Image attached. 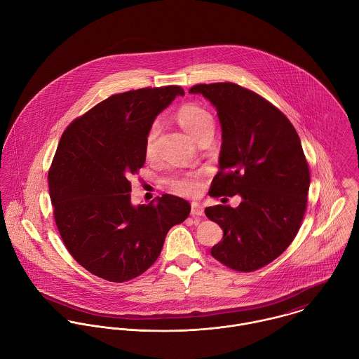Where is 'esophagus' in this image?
Returning a JSON list of instances; mask_svg holds the SVG:
<instances>
[{"label":"esophagus","instance_id":"esophagus-1","mask_svg":"<svg viewBox=\"0 0 359 359\" xmlns=\"http://www.w3.org/2000/svg\"><path fill=\"white\" fill-rule=\"evenodd\" d=\"M191 215L193 216H203L204 215V207L198 203H193L191 204Z\"/></svg>","mask_w":359,"mask_h":359}]
</instances>
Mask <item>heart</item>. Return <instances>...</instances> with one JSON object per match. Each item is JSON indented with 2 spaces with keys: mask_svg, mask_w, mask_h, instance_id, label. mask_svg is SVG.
<instances>
[{
  "mask_svg": "<svg viewBox=\"0 0 359 359\" xmlns=\"http://www.w3.org/2000/svg\"><path fill=\"white\" fill-rule=\"evenodd\" d=\"M177 123L187 132L194 140H197L203 133L210 129H214V119L211 114L197 104H186L179 108L176 112ZM159 133V123L154 122L145 136V155L154 156L155 154V142ZM169 186L179 194L193 196L200 191L201 180L196 173L176 175L169 179Z\"/></svg>",
  "mask_w": 359,
  "mask_h": 359,
  "instance_id": "heart-1",
  "label": "heart"
}]
</instances>
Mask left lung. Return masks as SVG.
<instances>
[{
  "label": "left lung",
  "mask_w": 359,
  "mask_h": 359,
  "mask_svg": "<svg viewBox=\"0 0 359 359\" xmlns=\"http://www.w3.org/2000/svg\"><path fill=\"white\" fill-rule=\"evenodd\" d=\"M189 93L215 107L222 128L210 196L241 197L237 208H205L223 229L211 254L234 271H257L291 244L305 214L311 179L301 140L276 107L238 84H197Z\"/></svg>",
  "instance_id": "8db88e82"
}]
</instances>
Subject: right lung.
Wrapping results in <instances>:
<instances>
[{"label":"right lung","mask_w":359,"mask_h":359,"mask_svg":"<svg viewBox=\"0 0 359 359\" xmlns=\"http://www.w3.org/2000/svg\"><path fill=\"white\" fill-rule=\"evenodd\" d=\"M179 86L111 95L73 121L48 172L50 198L64 244L90 273L115 283L135 279L159 257L170 227L190 204L163 194L135 207L130 177L145 162V136L177 97Z\"/></svg>","instance_id":"1"}]
</instances>
